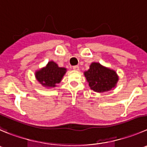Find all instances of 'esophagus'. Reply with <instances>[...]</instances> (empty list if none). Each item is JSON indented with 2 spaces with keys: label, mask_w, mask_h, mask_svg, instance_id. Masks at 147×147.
Returning a JSON list of instances; mask_svg holds the SVG:
<instances>
[{
  "label": "esophagus",
  "mask_w": 147,
  "mask_h": 147,
  "mask_svg": "<svg viewBox=\"0 0 147 147\" xmlns=\"http://www.w3.org/2000/svg\"><path fill=\"white\" fill-rule=\"evenodd\" d=\"M79 69H80V68H79V67H78V66H74V67H73L74 70L78 71V70H79Z\"/></svg>",
  "instance_id": "obj_1"
}]
</instances>
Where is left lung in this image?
Listing matches in <instances>:
<instances>
[{"label":"left lung","instance_id":"8db88e82","mask_svg":"<svg viewBox=\"0 0 147 147\" xmlns=\"http://www.w3.org/2000/svg\"><path fill=\"white\" fill-rule=\"evenodd\" d=\"M84 74L90 88L98 93L111 90L118 80L115 71L103 67L99 63H92L90 69Z\"/></svg>","mask_w":147,"mask_h":147}]
</instances>
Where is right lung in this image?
Instances as JSON below:
<instances>
[{
  "instance_id": "1",
  "label": "right lung",
  "mask_w": 147,
  "mask_h": 147,
  "mask_svg": "<svg viewBox=\"0 0 147 147\" xmlns=\"http://www.w3.org/2000/svg\"><path fill=\"white\" fill-rule=\"evenodd\" d=\"M65 72V68L59 67L56 63L50 61L45 68L37 72L35 76L42 86L54 87L56 84L60 83Z\"/></svg>"
}]
</instances>
